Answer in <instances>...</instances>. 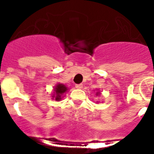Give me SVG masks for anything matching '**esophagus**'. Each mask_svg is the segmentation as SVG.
Listing matches in <instances>:
<instances>
[{
  "mask_svg": "<svg viewBox=\"0 0 154 154\" xmlns=\"http://www.w3.org/2000/svg\"><path fill=\"white\" fill-rule=\"evenodd\" d=\"M82 87H83L82 84H76V85H75V88H76V89H82Z\"/></svg>",
  "mask_w": 154,
  "mask_h": 154,
  "instance_id": "34e87169",
  "label": "esophagus"
}]
</instances>
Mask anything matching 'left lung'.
Segmentation results:
<instances>
[{"label": "left lung", "instance_id": "left-lung-1", "mask_svg": "<svg viewBox=\"0 0 154 154\" xmlns=\"http://www.w3.org/2000/svg\"><path fill=\"white\" fill-rule=\"evenodd\" d=\"M100 94H101V93H100V91H99V90H98L97 92H96V96H99V95H100ZM97 103H99V102H97Z\"/></svg>", "mask_w": 154, "mask_h": 154}]
</instances>
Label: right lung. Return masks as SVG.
I'll use <instances>...</instances> for the list:
<instances>
[{"mask_svg":"<svg viewBox=\"0 0 154 154\" xmlns=\"http://www.w3.org/2000/svg\"><path fill=\"white\" fill-rule=\"evenodd\" d=\"M68 87L65 85L64 84L62 83H58L55 85L53 89V92L51 94V98L52 99H55L56 101H61L62 98L64 97L63 95L67 92L68 91Z\"/></svg>","mask_w":154,"mask_h":154,"instance_id":"obj_1","label":"right lung"}]
</instances>
